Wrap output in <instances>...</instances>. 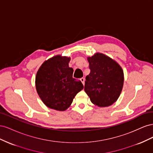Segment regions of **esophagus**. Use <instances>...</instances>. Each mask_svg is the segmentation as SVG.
I'll return each instance as SVG.
<instances>
[{
  "instance_id": "34e87169",
  "label": "esophagus",
  "mask_w": 153,
  "mask_h": 153,
  "mask_svg": "<svg viewBox=\"0 0 153 153\" xmlns=\"http://www.w3.org/2000/svg\"><path fill=\"white\" fill-rule=\"evenodd\" d=\"M80 81L82 82V84L84 85V84H85V79L84 78H80Z\"/></svg>"
}]
</instances>
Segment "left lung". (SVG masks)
<instances>
[{
    "instance_id": "obj_1",
    "label": "left lung",
    "mask_w": 153,
    "mask_h": 153,
    "mask_svg": "<svg viewBox=\"0 0 153 153\" xmlns=\"http://www.w3.org/2000/svg\"><path fill=\"white\" fill-rule=\"evenodd\" d=\"M91 72L85 78L84 91L91 102L99 107L112 105L117 100L124 84L122 68L101 53L88 57Z\"/></svg>"
}]
</instances>
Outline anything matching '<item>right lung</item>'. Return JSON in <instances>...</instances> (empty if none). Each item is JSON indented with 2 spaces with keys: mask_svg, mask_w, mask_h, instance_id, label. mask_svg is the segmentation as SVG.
<instances>
[{
  "mask_svg": "<svg viewBox=\"0 0 153 153\" xmlns=\"http://www.w3.org/2000/svg\"><path fill=\"white\" fill-rule=\"evenodd\" d=\"M70 57L57 55L45 61L36 76V89L43 103L48 108L64 111L71 105L84 85L73 78L69 67Z\"/></svg>",
  "mask_w": 153,
  "mask_h": 153,
  "instance_id": "1",
  "label": "right lung"
}]
</instances>
